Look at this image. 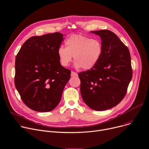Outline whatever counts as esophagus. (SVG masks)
Returning a JSON list of instances; mask_svg holds the SVG:
<instances>
[{"mask_svg": "<svg viewBox=\"0 0 149 149\" xmlns=\"http://www.w3.org/2000/svg\"><path fill=\"white\" fill-rule=\"evenodd\" d=\"M71 77H75V76H77L78 74L77 72H75L74 71H71Z\"/></svg>", "mask_w": 149, "mask_h": 149, "instance_id": "34e87169", "label": "esophagus"}]
</instances>
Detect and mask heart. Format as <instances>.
Wrapping results in <instances>:
<instances>
[{
	"label": "heart",
	"mask_w": 149,
	"mask_h": 149,
	"mask_svg": "<svg viewBox=\"0 0 149 149\" xmlns=\"http://www.w3.org/2000/svg\"><path fill=\"white\" fill-rule=\"evenodd\" d=\"M65 47L57 50L59 62L62 66H68L74 56L76 68L85 70L91 69L100 61L103 53L101 41L81 35H72L65 41Z\"/></svg>",
	"instance_id": "1"
}]
</instances>
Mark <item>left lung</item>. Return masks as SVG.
<instances>
[{
    "label": "left lung",
    "mask_w": 149,
    "mask_h": 149,
    "mask_svg": "<svg viewBox=\"0 0 149 149\" xmlns=\"http://www.w3.org/2000/svg\"><path fill=\"white\" fill-rule=\"evenodd\" d=\"M91 32L101 37L103 53L95 66L78 73L80 92L88 107L103 111L119 104L126 94L132 77L131 55L128 48L113 32Z\"/></svg>",
    "instance_id": "1"
}]
</instances>
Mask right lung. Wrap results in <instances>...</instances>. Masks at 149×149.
I'll return each mask as SVG.
<instances>
[{
  "mask_svg": "<svg viewBox=\"0 0 149 149\" xmlns=\"http://www.w3.org/2000/svg\"><path fill=\"white\" fill-rule=\"evenodd\" d=\"M63 34L55 32L28 39L15 57V86L24 104L48 112L60 102L71 71L59 62Z\"/></svg>",
  "mask_w": 149,
  "mask_h": 149,
  "instance_id": "1",
  "label": "right lung"
}]
</instances>
